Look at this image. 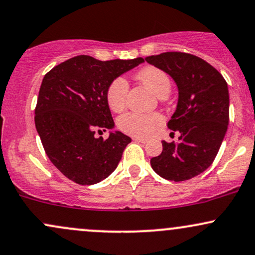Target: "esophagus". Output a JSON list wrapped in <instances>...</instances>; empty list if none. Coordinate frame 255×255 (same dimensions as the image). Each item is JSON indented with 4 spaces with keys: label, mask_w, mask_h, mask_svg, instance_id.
I'll list each match as a JSON object with an SVG mask.
<instances>
[{
    "label": "esophagus",
    "mask_w": 255,
    "mask_h": 255,
    "mask_svg": "<svg viewBox=\"0 0 255 255\" xmlns=\"http://www.w3.org/2000/svg\"><path fill=\"white\" fill-rule=\"evenodd\" d=\"M133 140L137 142H142V144H145V142L147 141V139H145V137H140V136H134Z\"/></svg>",
    "instance_id": "obj_1"
}]
</instances>
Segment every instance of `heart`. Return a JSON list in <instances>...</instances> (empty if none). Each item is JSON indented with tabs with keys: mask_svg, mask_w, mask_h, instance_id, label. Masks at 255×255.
I'll return each mask as SVG.
<instances>
[{
	"mask_svg": "<svg viewBox=\"0 0 255 255\" xmlns=\"http://www.w3.org/2000/svg\"><path fill=\"white\" fill-rule=\"evenodd\" d=\"M137 79L145 84L157 97L168 96L171 89L170 79L164 72L156 67H146L137 73ZM128 83L124 78H116L109 85L107 91V102L113 111H121L127 103ZM163 124V118L159 114L126 113L118 119V127L126 134L141 137L152 135Z\"/></svg>",
	"mask_w": 255,
	"mask_h": 255,
	"instance_id": "b5f03b06",
	"label": "heart"
}]
</instances>
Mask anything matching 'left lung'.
<instances>
[{"mask_svg": "<svg viewBox=\"0 0 255 255\" xmlns=\"http://www.w3.org/2000/svg\"><path fill=\"white\" fill-rule=\"evenodd\" d=\"M177 85L178 101L169 129L178 142L162 141L163 151L151 166L169 181H186L206 170L217 156L229 125V91L217 69L186 52H163L145 58Z\"/></svg>", "mask_w": 255, "mask_h": 255, "instance_id": "obj_1", "label": "left lung"}]
</instances>
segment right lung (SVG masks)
I'll return each mask as SVG.
<instances>
[{"mask_svg": "<svg viewBox=\"0 0 255 255\" xmlns=\"http://www.w3.org/2000/svg\"><path fill=\"white\" fill-rule=\"evenodd\" d=\"M142 62L141 57L99 61L79 55L45 74L34 124L46 156L69 180L89 186L118 168L130 137L119 130L105 140L95 134L115 126L107 102L109 85Z\"/></svg>", "mask_w": 255, "mask_h": 255, "instance_id": "add662e5", "label": "right lung"}]
</instances>
